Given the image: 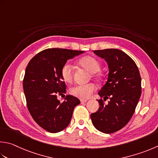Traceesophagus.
Returning a JSON list of instances; mask_svg holds the SVG:
<instances>
[{
  "instance_id": "esophagus-1",
  "label": "esophagus",
  "mask_w": 158,
  "mask_h": 158,
  "mask_svg": "<svg viewBox=\"0 0 158 158\" xmlns=\"http://www.w3.org/2000/svg\"><path fill=\"white\" fill-rule=\"evenodd\" d=\"M80 101H81V103H86V102L88 101L87 99H81L80 100Z\"/></svg>"
}]
</instances>
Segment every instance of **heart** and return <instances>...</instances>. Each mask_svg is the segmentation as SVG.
<instances>
[{"instance_id":"heart-1","label":"heart","mask_w":158,"mask_h":158,"mask_svg":"<svg viewBox=\"0 0 158 158\" xmlns=\"http://www.w3.org/2000/svg\"><path fill=\"white\" fill-rule=\"evenodd\" d=\"M81 67L92 73V76L98 77L100 74L97 72L101 69V64L97 59L92 56H85L80 59L78 61ZM61 75L64 81L67 83L71 82L73 78V67L69 63L65 64L61 69ZM95 90V85L93 83L77 85L70 89V93L75 97L83 98H88L92 95Z\"/></svg>"}]
</instances>
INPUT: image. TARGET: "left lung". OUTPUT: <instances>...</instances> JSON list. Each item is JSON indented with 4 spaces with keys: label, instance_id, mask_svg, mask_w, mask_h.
Segmentation results:
<instances>
[{
    "label": "left lung",
    "instance_id": "left-lung-1",
    "mask_svg": "<svg viewBox=\"0 0 158 158\" xmlns=\"http://www.w3.org/2000/svg\"><path fill=\"white\" fill-rule=\"evenodd\" d=\"M108 64L107 80L98 94L108 103L97 100L99 108L91 114L92 124L105 134H112L127 124L140 99L141 77L134 61L119 49L94 51Z\"/></svg>",
    "mask_w": 158,
    "mask_h": 158
}]
</instances>
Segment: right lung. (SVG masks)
I'll return each mask as SVG.
<instances>
[{"mask_svg":"<svg viewBox=\"0 0 158 158\" xmlns=\"http://www.w3.org/2000/svg\"><path fill=\"white\" fill-rule=\"evenodd\" d=\"M84 51L48 48L40 52L28 64L23 80L27 107L34 120L45 130L57 133L67 127L78 98L67 95L61 102L57 94L66 93L61 69L66 61Z\"/></svg>","mask_w":158,"mask_h":158,"instance_id":"right-lung-1","label":"right lung"}]
</instances>
